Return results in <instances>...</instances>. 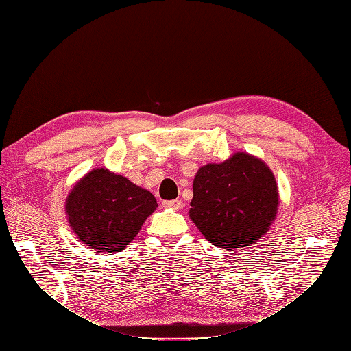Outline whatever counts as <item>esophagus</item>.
<instances>
[{
  "label": "esophagus",
  "mask_w": 351,
  "mask_h": 351,
  "mask_svg": "<svg viewBox=\"0 0 351 351\" xmlns=\"http://www.w3.org/2000/svg\"><path fill=\"white\" fill-rule=\"evenodd\" d=\"M162 205H164V208L180 209V208H183V202L182 200H177V199H174V200H165V202H162Z\"/></svg>",
  "instance_id": "esophagus-1"
}]
</instances>
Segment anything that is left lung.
Instances as JSON below:
<instances>
[{
  "instance_id": "8db88e82",
  "label": "left lung",
  "mask_w": 351,
  "mask_h": 351,
  "mask_svg": "<svg viewBox=\"0 0 351 351\" xmlns=\"http://www.w3.org/2000/svg\"><path fill=\"white\" fill-rule=\"evenodd\" d=\"M278 204L271 168L256 156L237 152L224 162L199 168L189 217L209 243L239 249L267 234Z\"/></svg>"
}]
</instances>
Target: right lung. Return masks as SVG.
Masks as SVG:
<instances>
[{
  "label": "right lung",
  "instance_id": "1",
  "mask_svg": "<svg viewBox=\"0 0 351 351\" xmlns=\"http://www.w3.org/2000/svg\"><path fill=\"white\" fill-rule=\"evenodd\" d=\"M156 206V199L146 189L108 169L95 168L71 189L66 214L84 246L117 253L137 236Z\"/></svg>",
  "mask_w": 351,
  "mask_h": 351
}]
</instances>
